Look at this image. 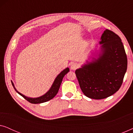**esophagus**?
<instances>
[{"label": "esophagus", "instance_id": "obj_1", "mask_svg": "<svg viewBox=\"0 0 133 133\" xmlns=\"http://www.w3.org/2000/svg\"><path fill=\"white\" fill-rule=\"evenodd\" d=\"M77 68V64L76 63H72L70 65V68L72 70H75Z\"/></svg>", "mask_w": 133, "mask_h": 133}]
</instances>
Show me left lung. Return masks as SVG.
Segmentation results:
<instances>
[{"instance_id": "obj_1", "label": "left lung", "mask_w": 133, "mask_h": 133, "mask_svg": "<svg viewBox=\"0 0 133 133\" xmlns=\"http://www.w3.org/2000/svg\"><path fill=\"white\" fill-rule=\"evenodd\" d=\"M101 52L75 73L83 93L93 99H105L121 88L127 69V57L122 40L112 31L101 36Z\"/></svg>"}]
</instances>
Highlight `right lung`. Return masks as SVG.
<instances>
[{"instance_id": "1", "label": "right lung", "mask_w": 133, "mask_h": 133, "mask_svg": "<svg viewBox=\"0 0 133 133\" xmlns=\"http://www.w3.org/2000/svg\"><path fill=\"white\" fill-rule=\"evenodd\" d=\"M70 71V69L68 68H66V69H65L64 70H63L61 73H60L59 75H58L56 78L54 80L53 83H52L51 87L50 90L46 93H45L44 95L41 96V97H36V98H31V97H28L26 96H25L24 95H23L22 94L20 93L19 91H17L16 90V89L15 87H14V83L12 82V85L13 86L14 90H16V91L19 93L20 95L22 96V97L26 100L27 101H28L29 102L31 103H34V104H36V103H43V102H46L50 101V100L52 99L54 96H55L57 93L59 91L60 86H61L62 81V79L63 77H64L65 75L66 74H67V72H69Z\"/></svg>"}]
</instances>
